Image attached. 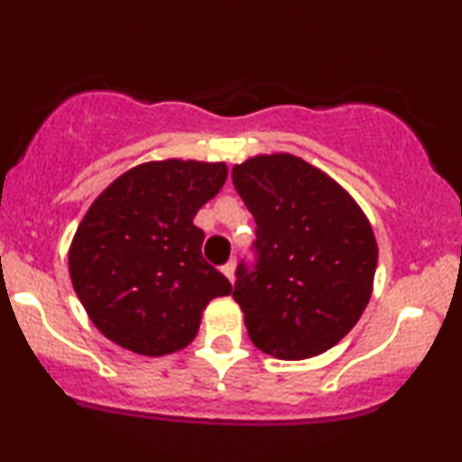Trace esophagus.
Here are the masks:
<instances>
[{
    "instance_id": "esophagus-1",
    "label": "esophagus",
    "mask_w": 462,
    "mask_h": 462,
    "mask_svg": "<svg viewBox=\"0 0 462 462\" xmlns=\"http://www.w3.org/2000/svg\"><path fill=\"white\" fill-rule=\"evenodd\" d=\"M235 265H236L235 259H232V261H227V263L221 268L223 274H226L230 281H235Z\"/></svg>"
}]
</instances>
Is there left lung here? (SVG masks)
Wrapping results in <instances>:
<instances>
[{
    "mask_svg": "<svg viewBox=\"0 0 462 462\" xmlns=\"http://www.w3.org/2000/svg\"><path fill=\"white\" fill-rule=\"evenodd\" d=\"M232 183L256 221L254 265L241 261L232 292L252 343L283 361L328 352L372 296L370 221L332 177L294 154L247 159L232 168Z\"/></svg>",
    "mask_w": 462,
    "mask_h": 462,
    "instance_id": "1",
    "label": "left lung"
}]
</instances>
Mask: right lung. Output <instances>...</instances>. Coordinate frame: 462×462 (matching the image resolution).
I'll return each instance as SVG.
<instances>
[{"label":"right lung","instance_id":"1","mask_svg":"<svg viewBox=\"0 0 462 462\" xmlns=\"http://www.w3.org/2000/svg\"><path fill=\"white\" fill-rule=\"evenodd\" d=\"M226 163L150 162L115 179L72 239V288L116 346L163 356L197 337L201 312L232 285L201 254L194 215L226 183Z\"/></svg>","mask_w":462,"mask_h":462}]
</instances>
